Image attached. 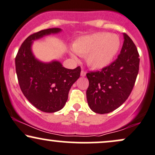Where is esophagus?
Wrapping results in <instances>:
<instances>
[{"label": "esophagus", "instance_id": "esophagus-1", "mask_svg": "<svg viewBox=\"0 0 155 155\" xmlns=\"http://www.w3.org/2000/svg\"><path fill=\"white\" fill-rule=\"evenodd\" d=\"M86 76V72L82 70L81 71V76H82V77H84V76Z\"/></svg>", "mask_w": 155, "mask_h": 155}]
</instances>
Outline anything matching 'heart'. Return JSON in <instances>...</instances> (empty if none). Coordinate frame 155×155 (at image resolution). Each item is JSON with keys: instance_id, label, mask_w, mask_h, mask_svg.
I'll return each instance as SVG.
<instances>
[{"instance_id": "1", "label": "heart", "mask_w": 155, "mask_h": 155, "mask_svg": "<svg viewBox=\"0 0 155 155\" xmlns=\"http://www.w3.org/2000/svg\"><path fill=\"white\" fill-rule=\"evenodd\" d=\"M120 47V39L116 34L95 33L77 38L73 44L74 52L86 55L87 65L93 69H102L112 63ZM72 57L76 56L72 54Z\"/></svg>"}]
</instances>
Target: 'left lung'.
<instances>
[{"instance_id": "left-lung-1", "label": "left lung", "mask_w": 155, "mask_h": 155, "mask_svg": "<svg viewBox=\"0 0 155 155\" xmlns=\"http://www.w3.org/2000/svg\"><path fill=\"white\" fill-rule=\"evenodd\" d=\"M124 43L117 60L101 71L89 72L87 100L92 111L104 114L119 108L132 92L139 70V54L130 37L123 33Z\"/></svg>"}]
</instances>
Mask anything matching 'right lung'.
<instances>
[{"mask_svg": "<svg viewBox=\"0 0 155 155\" xmlns=\"http://www.w3.org/2000/svg\"><path fill=\"white\" fill-rule=\"evenodd\" d=\"M60 31V28H49L29 35L15 58L16 73L22 93L35 108L47 113L60 111L64 107L69 90L81 73L79 66L68 69L56 60L43 63L32 52L33 41Z\"/></svg>", "mask_w": 155, "mask_h": 155, "instance_id": "add662e5", "label": "right lung"}]
</instances>
